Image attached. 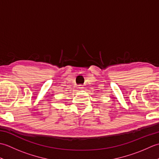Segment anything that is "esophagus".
I'll return each mask as SVG.
<instances>
[{
  "instance_id": "esophagus-1",
  "label": "esophagus",
  "mask_w": 159,
  "mask_h": 159,
  "mask_svg": "<svg viewBox=\"0 0 159 159\" xmlns=\"http://www.w3.org/2000/svg\"><path fill=\"white\" fill-rule=\"evenodd\" d=\"M79 88V89H83V86L82 85H80Z\"/></svg>"
}]
</instances>
